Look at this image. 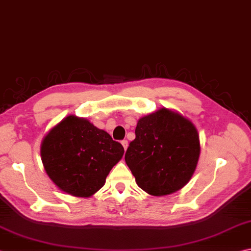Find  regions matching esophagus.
I'll return each instance as SVG.
<instances>
[{
  "label": "esophagus",
  "instance_id": "obj_1",
  "mask_svg": "<svg viewBox=\"0 0 251 251\" xmlns=\"http://www.w3.org/2000/svg\"><path fill=\"white\" fill-rule=\"evenodd\" d=\"M121 144H122V147H123V149H125V150H126V149H128V141H126V140H123V141L121 142Z\"/></svg>",
  "mask_w": 251,
  "mask_h": 251
}]
</instances>
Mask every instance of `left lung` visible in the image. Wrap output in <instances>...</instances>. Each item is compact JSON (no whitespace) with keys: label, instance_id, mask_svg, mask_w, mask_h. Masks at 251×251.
<instances>
[{"label":"left lung","instance_id":"1","mask_svg":"<svg viewBox=\"0 0 251 251\" xmlns=\"http://www.w3.org/2000/svg\"><path fill=\"white\" fill-rule=\"evenodd\" d=\"M200 154L194 123L177 111L161 108L139 119L125 159L140 188L164 196L190 182Z\"/></svg>","mask_w":251,"mask_h":251}]
</instances>
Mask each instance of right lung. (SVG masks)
Returning <instances> with one entry per match:
<instances>
[{
  "label": "right lung",
  "mask_w": 251,
  "mask_h": 251,
  "mask_svg": "<svg viewBox=\"0 0 251 251\" xmlns=\"http://www.w3.org/2000/svg\"><path fill=\"white\" fill-rule=\"evenodd\" d=\"M125 149L86 118L65 117L41 144L42 162L52 183L75 197H90L104 185Z\"/></svg>",
  "instance_id": "add662e5"
}]
</instances>
